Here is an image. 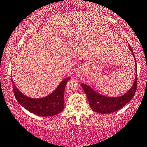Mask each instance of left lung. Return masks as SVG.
Listing matches in <instances>:
<instances>
[{"label": "left lung", "instance_id": "1", "mask_svg": "<svg viewBox=\"0 0 147 147\" xmlns=\"http://www.w3.org/2000/svg\"><path fill=\"white\" fill-rule=\"evenodd\" d=\"M129 48L135 59L134 52L129 45ZM135 61L136 62V60H135ZM137 73L136 71L135 80L131 88L129 90L127 93L119 97H107L102 96L96 92L89 85L84 84V83H81V85L83 91H85V93L86 94L91 109L93 110L94 112L100 113V114H109V113L118 111V110L121 109L134 96L137 86Z\"/></svg>", "mask_w": 147, "mask_h": 147}]
</instances>
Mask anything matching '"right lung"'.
<instances>
[{
  "mask_svg": "<svg viewBox=\"0 0 147 147\" xmlns=\"http://www.w3.org/2000/svg\"><path fill=\"white\" fill-rule=\"evenodd\" d=\"M69 78L64 79L56 89L51 94L42 98H31L22 94L13 84V91L16 98L22 107L39 116H52L59 114L64 109V95L66 83Z\"/></svg>",
  "mask_w": 147,
  "mask_h": 147,
  "instance_id": "obj_1",
  "label": "right lung"
}]
</instances>
